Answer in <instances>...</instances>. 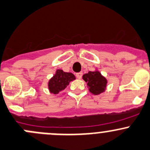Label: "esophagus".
I'll return each mask as SVG.
<instances>
[{"label":"esophagus","instance_id":"obj_1","mask_svg":"<svg viewBox=\"0 0 150 150\" xmlns=\"http://www.w3.org/2000/svg\"><path fill=\"white\" fill-rule=\"evenodd\" d=\"M82 72H79V73L76 74V76L77 77L78 79H81V76H82Z\"/></svg>","mask_w":150,"mask_h":150}]
</instances>
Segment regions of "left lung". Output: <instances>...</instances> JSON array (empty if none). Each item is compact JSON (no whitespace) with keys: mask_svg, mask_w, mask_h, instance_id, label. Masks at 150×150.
Instances as JSON below:
<instances>
[{"mask_svg":"<svg viewBox=\"0 0 150 150\" xmlns=\"http://www.w3.org/2000/svg\"><path fill=\"white\" fill-rule=\"evenodd\" d=\"M83 79L87 82L89 90L94 95L103 93L107 83L106 78L100 74L99 71H89L83 76Z\"/></svg>","mask_w":150,"mask_h":150,"instance_id":"left-lung-1","label":"left lung"}]
</instances>
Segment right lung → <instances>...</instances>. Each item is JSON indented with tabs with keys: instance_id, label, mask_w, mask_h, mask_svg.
Returning a JSON list of instances; mask_svg holds the SVG:
<instances>
[{
	"instance_id": "1",
	"label": "right lung",
	"mask_w": 150,
	"mask_h": 150,
	"mask_svg": "<svg viewBox=\"0 0 150 150\" xmlns=\"http://www.w3.org/2000/svg\"><path fill=\"white\" fill-rule=\"evenodd\" d=\"M75 76L71 73L64 72L62 70H57L54 76L49 81V90L53 94H57L64 90L71 81L75 79Z\"/></svg>"
}]
</instances>
